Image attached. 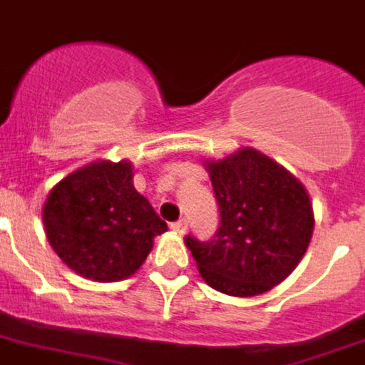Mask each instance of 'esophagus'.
<instances>
[{
    "label": "esophagus",
    "mask_w": 365,
    "mask_h": 365,
    "mask_svg": "<svg viewBox=\"0 0 365 365\" xmlns=\"http://www.w3.org/2000/svg\"><path fill=\"white\" fill-rule=\"evenodd\" d=\"M170 228H172L173 232H177V234H185V232L188 230V221H186V219H179V221L172 222Z\"/></svg>",
    "instance_id": "34e87169"
}]
</instances>
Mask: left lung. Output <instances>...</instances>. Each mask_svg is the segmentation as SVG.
Masks as SVG:
<instances>
[{"mask_svg":"<svg viewBox=\"0 0 365 365\" xmlns=\"http://www.w3.org/2000/svg\"><path fill=\"white\" fill-rule=\"evenodd\" d=\"M206 168L221 221L212 240L186 235V247L212 289L241 298L263 294L296 269L311 243L307 190L252 148Z\"/></svg>","mask_w":365,"mask_h":365,"instance_id":"8db88e82","label":"left lung"}]
</instances>
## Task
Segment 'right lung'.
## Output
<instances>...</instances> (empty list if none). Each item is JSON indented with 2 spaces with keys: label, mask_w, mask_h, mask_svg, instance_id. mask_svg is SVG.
Masks as SVG:
<instances>
[{
  "label": "right lung",
  "mask_w": 365,
  "mask_h": 365,
  "mask_svg": "<svg viewBox=\"0 0 365 365\" xmlns=\"http://www.w3.org/2000/svg\"><path fill=\"white\" fill-rule=\"evenodd\" d=\"M43 227L69 269L95 282L135 272L168 225L135 190L130 163H93L60 180L43 205Z\"/></svg>",
  "instance_id": "obj_1"
}]
</instances>
